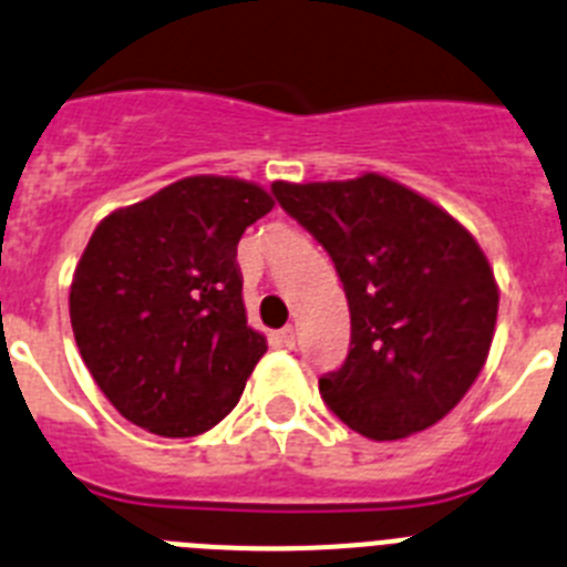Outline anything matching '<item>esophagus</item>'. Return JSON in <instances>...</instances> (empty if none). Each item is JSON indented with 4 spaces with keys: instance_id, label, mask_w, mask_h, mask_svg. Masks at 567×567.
Wrapping results in <instances>:
<instances>
[{
    "instance_id": "esophagus-1",
    "label": "esophagus",
    "mask_w": 567,
    "mask_h": 567,
    "mask_svg": "<svg viewBox=\"0 0 567 567\" xmlns=\"http://www.w3.org/2000/svg\"><path fill=\"white\" fill-rule=\"evenodd\" d=\"M275 343L284 346V349H292V346H295V329L284 327L280 332H275Z\"/></svg>"
}]
</instances>
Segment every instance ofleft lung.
I'll use <instances>...</instances> for the list:
<instances>
[{"instance_id": "1", "label": "left lung", "mask_w": 567, "mask_h": 567, "mask_svg": "<svg viewBox=\"0 0 567 567\" xmlns=\"http://www.w3.org/2000/svg\"><path fill=\"white\" fill-rule=\"evenodd\" d=\"M280 209L332 258L349 354L320 374L323 403L372 440L417 434L477 380L497 323L488 260L452 215L383 175L272 184Z\"/></svg>"}]
</instances>
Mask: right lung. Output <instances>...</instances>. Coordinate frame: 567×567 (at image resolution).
<instances>
[{"instance_id":"add662e5","label":"right lung","mask_w":567,"mask_h":567,"mask_svg":"<svg viewBox=\"0 0 567 567\" xmlns=\"http://www.w3.org/2000/svg\"><path fill=\"white\" fill-rule=\"evenodd\" d=\"M269 209L255 184L193 175L96 227L73 275L70 323L130 423L195 437L235 409L267 352L247 327L238 240Z\"/></svg>"}]
</instances>
